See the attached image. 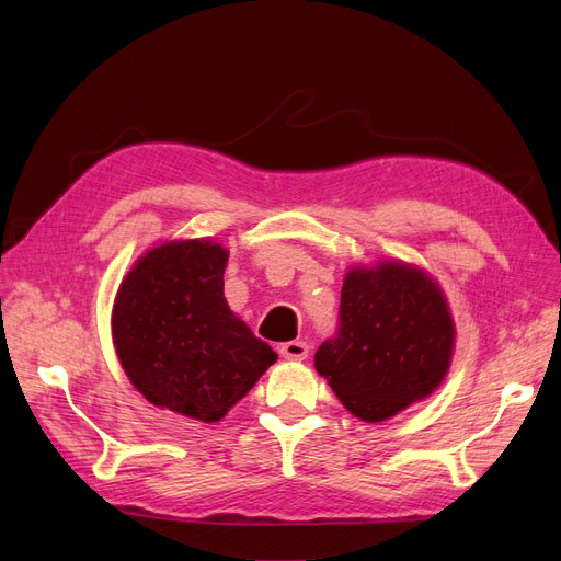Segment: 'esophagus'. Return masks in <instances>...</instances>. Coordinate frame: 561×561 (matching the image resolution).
Instances as JSON below:
<instances>
[{
  "label": "esophagus",
  "mask_w": 561,
  "mask_h": 561,
  "mask_svg": "<svg viewBox=\"0 0 561 561\" xmlns=\"http://www.w3.org/2000/svg\"><path fill=\"white\" fill-rule=\"evenodd\" d=\"M280 355L287 360H307L309 344L301 342V339H295V342H285L280 346Z\"/></svg>",
  "instance_id": "34e87169"
}]
</instances>
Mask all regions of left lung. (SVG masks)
<instances>
[{"label": "left lung", "instance_id": "1", "mask_svg": "<svg viewBox=\"0 0 561 561\" xmlns=\"http://www.w3.org/2000/svg\"><path fill=\"white\" fill-rule=\"evenodd\" d=\"M339 320L313 363L353 416L386 421L445 381L456 328L428 271L400 260L351 266Z\"/></svg>", "mask_w": 561, "mask_h": 561}]
</instances>
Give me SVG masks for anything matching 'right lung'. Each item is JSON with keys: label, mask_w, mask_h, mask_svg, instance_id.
I'll return each instance as SVG.
<instances>
[{"label": "right lung", "mask_w": 561, "mask_h": 561, "mask_svg": "<svg viewBox=\"0 0 561 561\" xmlns=\"http://www.w3.org/2000/svg\"><path fill=\"white\" fill-rule=\"evenodd\" d=\"M227 262L210 239L163 241L133 264L112 307L116 358L135 390L201 423L225 419L276 363L229 309Z\"/></svg>", "instance_id": "add662e5"}]
</instances>
